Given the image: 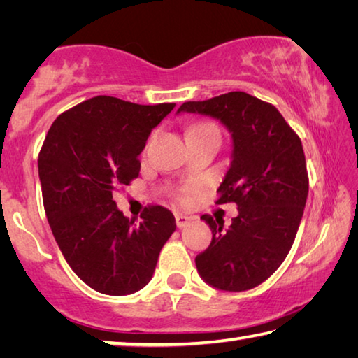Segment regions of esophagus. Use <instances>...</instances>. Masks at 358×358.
<instances>
[{"instance_id":"obj_1","label":"esophagus","mask_w":358,"mask_h":358,"mask_svg":"<svg viewBox=\"0 0 358 358\" xmlns=\"http://www.w3.org/2000/svg\"><path fill=\"white\" fill-rule=\"evenodd\" d=\"M191 221H192L191 216H186V215H181V213H178L177 216H175V222H177V227L178 229H183L186 226H189Z\"/></svg>"}]
</instances>
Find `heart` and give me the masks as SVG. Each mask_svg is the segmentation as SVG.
<instances>
[{"label":"heart","mask_w":358,"mask_h":358,"mask_svg":"<svg viewBox=\"0 0 358 358\" xmlns=\"http://www.w3.org/2000/svg\"><path fill=\"white\" fill-rule=\"evenodd\" d=\"M189 131H216V129L211 124H197V126H192Z\"/></svg>","instance_id":"heart-1"}]
</instances>
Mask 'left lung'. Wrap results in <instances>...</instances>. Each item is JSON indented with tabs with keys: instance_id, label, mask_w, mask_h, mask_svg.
Masks as SVG:
<instances>
[{
	"instance_id": "obj_1",
	"label": "left lung",
	"mask_w": 358,
	"mask_h": 358,
	"mask_svg": "<svg viewBox=\"0 0 358 358\" xmlns=\"http://www.w3.org/2000/svg\"><path fill=\"white\" fill-rule=\"evenodd\" d=\"M181 112L220 120L232 136L216 203L235 202L238 216L227 229L222 220L202 216L213 238L196 257L199 275L229 292L256 287L286 259L305 210L310 186L300 137L275 106L243 92L185 102Z\"/></svg>"
}]
</instances>
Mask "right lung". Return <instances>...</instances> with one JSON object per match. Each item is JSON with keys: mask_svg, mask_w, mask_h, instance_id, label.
I'll list each match as a JSON object with an SVG mask.
<instances>
[{"mask_svg": "<svg viewBox=\"0 0 358 358\" xmlns=\"http://www.w3.org/2000/svg\"><path fill=\"white\" fill-rule=\"evenodd\" d=\"M173 107L96 96L59 115L45 136L38 167L48 224L66 262L101 294L129 295L147 286L177 229L161 205L145 208L136 224L112 196L138 177V155Z\"/></svg>", "mask_w": 358, "mask_h": 358, "instance_id": "1", "label": "right lung"}]
</instances>
